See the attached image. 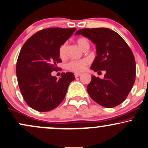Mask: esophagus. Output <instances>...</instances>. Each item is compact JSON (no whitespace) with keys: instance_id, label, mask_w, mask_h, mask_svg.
I'll list each match as a JSON object with an SVG mask.
<instances>
[{"instance_id":"esophagus-1","label":"esophagus","mask_w":148,"mask_h":148,"mask_svg":"<svg viewBox=\"0 0 148 148\" xmlns=\"http://www.w3.org/2000/svg\"><path fill=\"white\" fill-rule=\"evenodd\" d=\"M80 75H81V74H79V73H76V74H74V76H75V78H77V77H79Z\"/></svg>"}]
</instances>
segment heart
<instances>
[{"label":"heart","instance_id":"obj_1","mask_svg":"<svg viewBox=\"0 0 148 148\" xmlns=\"http://www.w3.org/2000/svg\"><path fill=\"white\" fill-rule=\"evenodd\" d=\"M76 43L78 45V46L83 50L84 48L86 47V46L89 45V43L84 38H80L78 39L76 41ZM67 48H68V44L67 43H64L60 46L59 49V57L61 59H65L66 57V51ZM89 61L87 59H83V60L80 61H70V63H68L67 65V68L69 70L72 71L74 72H82L83 71L85 70L86 68V65L88 64Z\"/></svg>","mask_w":148,"mask_h":148}]
</instances>
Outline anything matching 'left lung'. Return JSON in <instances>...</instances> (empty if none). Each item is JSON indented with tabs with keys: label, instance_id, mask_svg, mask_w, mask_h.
Listing matches in <instances>:
<instances>
[{
	"label": "left lung",
	"instance_id": "obj_1",
	"mask_svg": "<svg viewBox=\"0 0 148 148\" xmlns=\"http://www.w3.org/2000/svg\"><path fill=\"white\" fill-rule=\"evenodd\" d=\"M82 35L96 45L97 56L91 65L94 72L105 70L103 79L91 76L87 92L95 102L113 108L125 100L135 81L136 64L132 52L124 39L107 28L83 29Z\"/></svg>",
	"mask_w": 148,
	"mask_h": 148
}]
</instances>
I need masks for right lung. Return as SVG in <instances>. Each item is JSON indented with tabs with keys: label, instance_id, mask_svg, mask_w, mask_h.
<instances>
[{
	"label": "right lung",
	"instance_id": "add662e5",
	"mask_svg": "<svg viewBox=\"0 0 148 148\" xmlns=\"http://www.w3.org/2000/svg\"><path fill=\"white\" fill-rule=\"evenodd\" d=\"M75 28H48L38 31L24 43L16 64V75L22 96L30 107L50 111L64 99L69 85L75 79L72 72L57 79L51 72L61 62L59 49L72 36Z\"/></svg>",
	"mask_w": 148,
	"mask_h": 148
}]
</instances>
